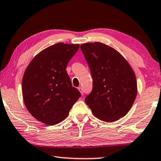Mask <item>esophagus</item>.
<instances>
[{
    "label": "esophagus",
    "mask_w": 161,
    "mask_h": 161,
    "mask_svg": "<svg viewBox=\"0 0 161 161\" xmlns=\"http://www.w3.org/2000/svg\"><path fill=\"white\" fill-rule=\"evenodd\" d=\"M78 91H80V94L83 95V88H81V87H79L78 88Z\"/></svg>",
    "instance_id": "obj_1"
}]
</instances>
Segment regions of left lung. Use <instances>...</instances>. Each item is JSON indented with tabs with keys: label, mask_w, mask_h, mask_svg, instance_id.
I'll return each instance as SVG.
<instances>
[{
	"label": "left lung",
	"mask_w": 161,
	"mask_h": 161,
	"mask_svg": "<svg viewBox=\"0 0 161 161\" xmlns=\"http://www.w3.org/2000/svg\"><path fill=\"white\" fill-rule=\"evenodd\" d=\"M93 82L86 103L95 117L113 122L130 110L137 95L136 75L130 64L114 48L101 42L80 45Z\"/></svg>",
	"instance_id": "8db88e82"
}]
</instances>
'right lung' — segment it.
I'll use <instances>...</instances> for the list:
<instances>
[{"label": "right lung", "instance_id": "add662e5", "mask_svg": "<svg viewBox=\"0 0 161 161\" xmlns=\"http://www.w3.org/2000/svg\"><path fill=\"white\" fill-rule=\"evenodd\" d=\"M80 45L57 43L38 53L22 82L25 107L36 120L55 125L68 117L80 92L72 86L66 66Z\"/></svg>", "mask_w": 161, "mask_h": 161}]
</instances>
